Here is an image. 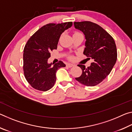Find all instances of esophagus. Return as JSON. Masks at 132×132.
<instances>
[{"label":"esophagus","mask_w":132,"mask_h":132,"mask_svg":"<svg viewBox=\"0 0 132 132\" xmlns=\"http://www.w3.org/2000/svg\"><path fill=\"white\" fill-rule=\"evenodd\" d=\"M66 66L68 67V68H71V67L74 66V64L72 63H68L66 64Z\"/></svg>","instance_id":"obj_1"}]
</instances>
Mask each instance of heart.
I'll return each instance as SVG.
<instances>
[{"mask_svg": "<svg viewBox=\"0 0 132 132\" xmlns=\"http://www.w3.org/2000/svg\"><path fill=\"white\" fill-rule=\"evenodd\" d=\"M79 33H80V32H77V31H76V32H75V33H74V34H79ZM69 58L70 59H73V56H69Z\"/></svg>", "mask_w": 132, "mask_h": 132, "instance_id": "obj_1", "label": "heart"}]
</instances>
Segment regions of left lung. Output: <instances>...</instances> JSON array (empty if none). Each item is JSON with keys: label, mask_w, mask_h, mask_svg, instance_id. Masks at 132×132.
<instances>
[{"label": "left lung", "mask_w": 132, "mask_h": 132, "mask_svg": "<svg viewBox=\"0 0 132 132\" xmlns=\"http://www.w3.org/2000/svg\"><path fill=\"white\" fill-rule=\"evenodd\" d=\"M74 26L85 35L86 48L83 53L88 59L94 60L87 68L78 64L81 69L82 74L76 80L85 86H96L108 76L117 62L115 41L104 28L93 22H74Z\"/></svg>", "instance_id": "left-lung-1"}]
</instances>
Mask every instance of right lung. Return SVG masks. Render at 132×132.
<instances>
[{
	"label": "right lung",
	"mask_w": 132,
	"mask_h": 132,
	"mask_svg": "<svg viewBox=\"0 0 132 132\" xmlns=\"http://www.w3.org/2000/svg\"><path fill=\"white\" fill-rule=\"evenodd\" d=\"M72 24V22L46 24L28 40L24 49L23 70L32 87L46 91L54 86L57 70L66 65L62 61L49 64L48 59L51 57V51L57 49L62 32Z\"/></svg>",
	"instance_id": "right-lung-1"
}]
</instances>
